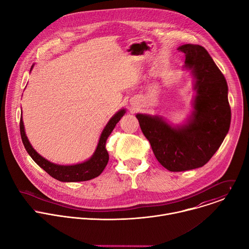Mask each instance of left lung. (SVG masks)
Instances as JSON below:
<instances>
[{
  "label": "left lung",
  "mask_w": 249,
  "mask_h": 249,
  "mask_svg": "<svg viewBox=\"0 0 249 249\" xmlns=\"http://www.w3.org/2000/svg\"><path fill=\"white\" fill-rule=\"evenodd\" d=\"M178 50L185 54V67L196 78L189 123L175 129L158 116H136L157 160L169 171L205 165L222 145L231 117L227 81L207 50L196 44H184Z\"/></svg>",
  "instance_id": "1"
}]
</instances>
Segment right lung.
<instances>
[{"label": "right lung", "instance_id": "add662e5", "mask_svg": "<svg viewBox=\"0 0 249 249\" xmlns=\"http://www.w3.org/2000/svg\"><path fill=\"white\" fill-rule=\"evenodd\" d=\"M125 114V110L122 109L117 112L107 123L103 129L101 136L99 138V142L97 144V148L93 154V156L87 161L74 164V165H59L52 163L38 155L35 150L31 147L29 142L25 136L22 117H20L19 122V130L23 146L31 157V159L36 162L41 168H43L53 178L63 181V182H78V181H87L90 180L94 177L100 175V173L105 168L106 164L108 162L109 155L105 149V143L108 136L113 131L116 124L119 122L121 117Z\"/></svg>", "mask_w": 249, "mask_h": 249}]
</instances>
